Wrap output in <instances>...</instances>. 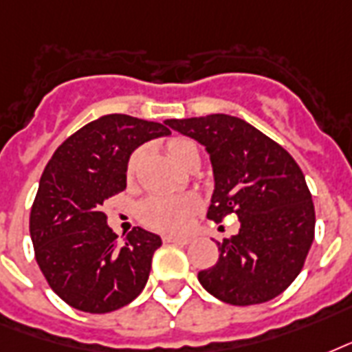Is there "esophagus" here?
I'll list each match as a JSON object with an SVG mask.
<instances>
[{
	"label": "esophagus",
	"mask_w": 352,
	"mask_h": 352,
	"mask_svg": "<svg viewBox=\"0 0 352 352\" xmlns=\"http://www.w3.org/2000/svg\"><path fill=\"white\" fill-rule=\"evenodd\" d=\"M163 242H173V244H182V246H187L192 242V236H174V235H165L163 236Z\"/></svg>",
	"instance_id": "obj_1"
}]
</instances>
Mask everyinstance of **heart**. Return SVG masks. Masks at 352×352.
<instances>
[{
    "instance_id": "heart-1",
    "label": "heart",
    "mask_w": 352,
    "mask_h": 352,
    "mask_svg": "<svg viewBox=\"0 0 352 352\" xmlns=\"http://www.w3.org/2000/svg\"><path fill=\"white\" fill-rule=\"evenodd\" d=\"M168 156L184 167L192 156H198V151L189 139H170L167 143ZM141 160V151H135L128 162V174H133ZM200 200L195 195L182 196H152L139 206V219L148 228L167 233H179L189 228L192 214L198 211Z\"/></svg>"
}]
</instances>
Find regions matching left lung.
I'll list each match as a JSON object with an SVG mask.
<instances>
[{"label":"left lung","instance_id":"8db88e82","mask_svg":"<svg viewBox=\"0 0 352 352\" xmlns=\"http://www.w3.org/2000/svg\"><path fill=\"white\" fill-rule=\"evenodd\" d=\"M165 124L196 139L211 157L207 219L222 222L233 213L241 220L239 233L219 242L217 264L198 274L201 287L239 307L277 298L303 270L314 241V204L296 160L239 117L213 113Z\"/></svg>","mask_w":352,"mask_h":352}]
</instances>
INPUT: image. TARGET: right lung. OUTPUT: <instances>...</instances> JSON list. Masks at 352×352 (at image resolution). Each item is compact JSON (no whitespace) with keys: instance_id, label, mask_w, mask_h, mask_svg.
Returning <instances> with one entry per match:
<instances>
[{"instance_id":"add662e5","label":"right lung","mask_w":352,"mask_h":352,"mask_svg":"<svg viewBox=\"0 0 352 352\" xmlns=\"http://www.w3.org/2000/svg\"><path fill=\"white\" fill-rule=\"evenodd\" d=\"M168 133L162 122L110 113L69 135L49 160L29 230L43 277L73 309L104 314L145 288L162 239L133 228L119 244L102 206L126 189L132 152Z\"/></svg>"}]
</instances>
